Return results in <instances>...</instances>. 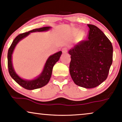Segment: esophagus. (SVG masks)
I'll list each match as a JSON object with an SVG mask.
<instances>
[{"label": "esophagus", "instance_id": "34e87169", "mask_svg": "<svg viewBox=\"0 0 122 122\" xmlns=\"http://www.w3.org/2000/svg\"><path fill=\"white\" fill-rule=\"evenodd\" d=\"M67 50H68L67 48H66V47L63 48L62 49V53H67Z\"/></svg>", "mask_w": 122, "mask_h": 122}]
</instances>
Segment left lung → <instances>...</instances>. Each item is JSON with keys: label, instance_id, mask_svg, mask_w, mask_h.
Masks as SVG:
<instances>
[{"label": "left lung", "instance_id": "left-lung-1", "mask_svg": "<svg viewBox=\"0 0 122 122\" xmlns=\"http://www.w3.org/2000/svg\"><path fill=\"white\" fill-rule=\"evenodd\" d=\"M87 25L88 39L82 41L69 51V71L77 86L92 88L107 78L112 62L113 48L100 29L93 25Z\"/></svg>", "mask_w": 122, "mask_h": 122}]
</instances>
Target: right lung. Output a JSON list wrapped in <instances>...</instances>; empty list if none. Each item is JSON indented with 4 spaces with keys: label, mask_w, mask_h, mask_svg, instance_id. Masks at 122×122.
Returning <instances> with one entry per match:
<instances>
[{
    "label": "right lung",
    "mask_w": 122,
    "mask_h": 122,
    "mask_svg": "<svg viewBox=\"0 0 122 122\" xmlns=\"http://www.w3.org/2000/svg\"><path fill=\"white\" fill-rule=\"evenodd\" d=\"M50 28L51 27L50 26L43 27L39 29H33V30L29 31L28 32L20 34L13 40V42H12L10 48H9L8 52V67L9 73H10V76L15 80V81H16L19 85L24 88L29 89V90H32V89L39 88L46 86L50 81L53 66L59 60L61 55L62 54V52L59 51L50 56V57L47 60L45 65H44L43 72L38 78L32 80V81H27V80L21 79L20 77L18 76L16 74L13 68V66H12V55L14 49L16 47V44L18 43V41L22 39L23 38L27 36L30 33L36 31H44L49 30Z\"/></svg>",
    "instance_id": "add662e5"
}]
</instances>
